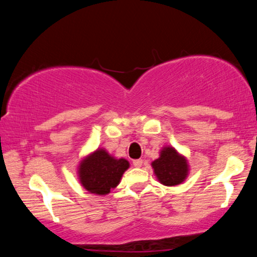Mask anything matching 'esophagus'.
<instances>
[{"label":"esophagus","mask_w":257,"mask_h":257,"mask_svg":"<svg viewBox=\"0 0 257 257\" xmlns=\"http://www.w3.org/2000/svg\"><path fill=\"white\" fill-rule=\"evenodd\" d=\"M133 164L135 168H141L143 165V160L142 159H137V160H134L133 161Z\"/></svg>","instance_id":"esophagus-1"}]
</instances>
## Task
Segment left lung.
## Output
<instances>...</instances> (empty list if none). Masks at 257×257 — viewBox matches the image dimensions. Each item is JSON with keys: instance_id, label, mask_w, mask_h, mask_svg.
I'll return each mask as SVG.
<instances>
[{"instance_id": "obj_1", "label": "left lung", "mask_w": 257, "mask_h": 257, "mask_svg": "<svg viewBox=\"0 0 257 257\" xmlns=\"http://www.w3.org/2000/svg\"><path fill=\"white\" fill-rule=\"evenodd\" d=\"M152 168L161 184L169 187L184 182L189 171L187 159L172 146L163 147L160 158L152 162Z\"/></svg>"}]
</instances>
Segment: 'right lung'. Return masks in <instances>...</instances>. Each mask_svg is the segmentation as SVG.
I'll list each match as a JSON object with an SVG mask.
<instances>
[{"mask_svg":"<svg viewBox=\"0 0 257 257\" xmlns=\"http://www.w3.org/2000/svg\"><path fill=\"white\" fill-rule=\"evenodd\" d=\"M128 168L125 159H115L104 149H97L80 161L78 177L81 186L90 194L106 195L119 185Z\"/></svg>","mask_w":257,"mask_h":257,"instance_id":"obj_1","label":"right lung"}]
</instances>
